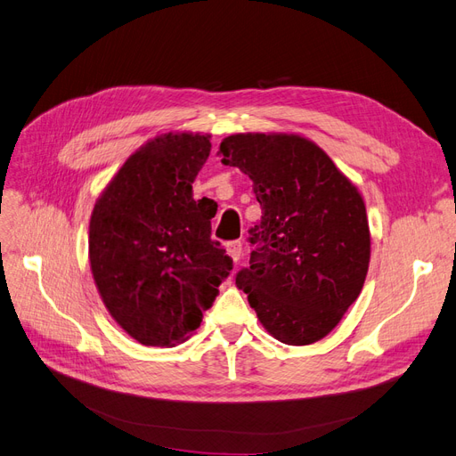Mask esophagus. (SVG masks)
<instances>
[{
	"label": "esophagus",
	"instance_id": "esophagus-1",
	"mask_svg": "<svg viewBox=\"0 0 456 456\" xmlns=\"http://www.w3.org/2000/svg\"><path fill=\"white\" fill-rule=\"evenodd\" d=\"M226 251H228V255H230V258H232L233 262H238V260L241 258L243 243H241L240 240H236V241H230V243L226 245Z\"/></svg>",
	"mask_w": 456,
	"mask_h": 456
}]
</instances>
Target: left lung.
<instances>
[{
  "label": "left lung",
  "mask_w": 456,
  "mask_h": 456,
  "mask_svg": "<svg viewBox=\"0 0 456 456\" xmlns=\"http://www.w3.org/2000/svg\"><path fill=\"white\" fill-rule=\"evenodd\" d=\"M223 163L249 175L262 207L249 266L236 273L260 323L283 344L322 340L369 270L365 203L325 151L298 134H232Z\"/></svg>",
  "instance_id": "8db88e82"
}]
</instances>
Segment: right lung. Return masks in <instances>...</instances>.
<instances>
[{
	"label": "right lung",
	"instance_id": "add662e5",
	"mask_svg": "<svg viewBox=\"0 0 456 456\" xmlns=\"http://www.w3.org/2000/svg\"><path fill=\"white\" fill-rule=\"evenodd\" d=\"M209 151L205 134H161L123 163L93 209L96 289L121 329L144 346L186 340L233 268L211 240L215 213L191 194Z\"/></svg>",
	"mask_w": 456,
	"mask_h": 456
}]
</instances>
